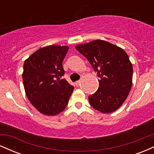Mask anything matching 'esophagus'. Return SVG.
<instances>
[{"instance_id":"esophagus-1","label":"esophagus","mask_w":154,"mask_h":154,"mask_svg":"<svg viewBox=\"0 0 154 154\" xmlns=\"http://www.w3.org/2000/svg\"><path fill=\"white\" fill-rule=\"evenodd\" d=\"M79 83H80V81L78 80V81H77V82H75V84L76 86H78L79 85Z\"/></svg>"}]
</instances>
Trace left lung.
Returning <instances> with one entry per match:
<instances>
[{
    "instance_id": "left-lung-1",
    "label": "left lung",
    "mask_w": 154,
    "mask_h": 154,
    "mask_svg": "<svg viewBox=\"0 0 154 154\" xmlns=\"http://www.w3.org/2000/svg\"><path fill=\"white\" fill-rule=\"evenodd\" d=\"M75 48L88 60L99 79V87L88 100L91 106L103 114L115 111L128 98L132 85V64L121 48L95 40Z\"/></svg>"
}]
</instances>
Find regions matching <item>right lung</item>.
<instances>
[{
    "label": "right lung",
    "mask_w": 154,
    "mask_h": 154,
    "mask_svg": "<svg viewBox=\"0 0 154 154\" xmlns=\"http://www.w3.org/2000/svg\"><path fill=\"white\" fill-rule=\"evenodd\" d=\"M69 46L49 45L38 49L24 61V91L32 105L41 114L54 116L64 110L74 87L66 79L62 62Z\"/></svg>",
    "instance_id": "add662e5"
}]
</instances>
